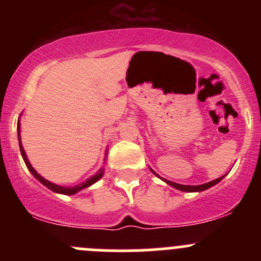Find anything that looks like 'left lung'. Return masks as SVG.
Masks as SVG:
<instances>
[{
    "label": "left lung",
    "instance_id": "obj_1",
    "mask_svg": "<svg viewBox=\"0 0 261 261\" xmlns=\"http://www.w3.org/2000/svg\"><path fill=\"white\" fill-rule=\"evenodd\" d=\"M150 170H151V172L154 173V174L156 175L158 178L163 179V178L160 177V175H158L156 173L154 172V170H152V169H150ZM223 177H225V175H222V177L217 178V179H215V180H212V181H208V183L199 184V186H184V184H178V183H174V181H170V180H168V179H163V180H164L167 184H169V186H172V187H174V188L179 189V191H183V192H202V191H206V189L211 188V187L215 186V184H217L218 181L222 180Z\"/></svg>",
    "mask_w": 261,
    "mask_h": 261
}]
</instances>
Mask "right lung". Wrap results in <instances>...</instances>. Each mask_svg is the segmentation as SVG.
I'll return each mask as SVG.
<instances>
[{
    "label": "right lung",
    "mask_w": 261,
    "mask_h": 261,
    "mask_svg": "<svg viewBox=\"0 0 261 261\" xmlns=\"http://www.w3.org/2000/svg\"><path fill=\"white\" fill-rule=\"evenodd\" d=\"M17 135H18V145H20V151H21V155H22V159H23V162H25V164H26V167H28V169L30 170L31 174H33L34 177L36 178V179H38L39 181H40V183H43L44 186L46 187V188H49L50 191L55 192V193H62V194H75V193H77V192L82 191V189L87 188V187H89V186H92V184H93V183H96V181L101 179L102 175H103V168H101V169H99L98 172H97L96 174L93 175V177H91V178H89V179H87L86 181H84V183L78 184V186H74V187H62V186H58V184L51 183V181L46 180L45 178L41 177L40 174H38V172H36V170L34 169L33 167H31L30 162H29L28 156H26L25 150H23V147H22V144H21V138H20V122L17 123Z\"/></svg>",
    "instance_id": "right-lung-1"
}]
</instances>
